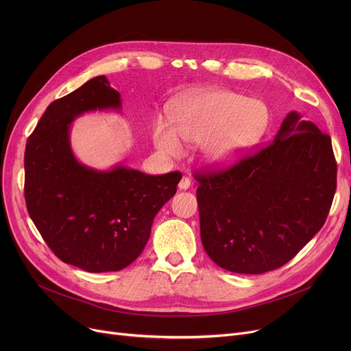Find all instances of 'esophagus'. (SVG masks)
<instances>
[{"label":"esophagus","instance_id":"34e87169","mask_svg":"<svg viewBox=\"0 0 351 351\" xmlns=\"http://www.w3.org/2000/svg\"><path fill=\"white\" fill-rule=\"evenodd\" d=\"M192 186V180L188 178V176H182L180 182H179V189L182 191H186Z\"/></svg>","mask_w":351,"mask_h":351}]
</instances>
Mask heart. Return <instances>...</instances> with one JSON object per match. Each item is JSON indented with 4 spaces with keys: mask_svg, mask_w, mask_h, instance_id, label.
Listing matches in <instances>:
<instances>
[{
    "mask_svg": "<svg viewBox=\"0 0 351 351\" xmlns=\"http://www.w3.org/2000/svg\"><path fill=\"white\" fill-rule=\"evenodd\" d=\"M168 115L172 128L162 121L152 128L156 149L178 158L183 154L179 138L202 142V154L213 165L233 160L259 141L269 125L263 102L225 89L183 95L171 102Z\"/></svg>",
    "mask_w": 351,
    "mask_h": 351,
    "instance_id": "heart-1",
    "label": "heart"
}]
</instances>
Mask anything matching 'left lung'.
Returning a JSON list of instances; mask_svg holds the SVG:
<instances>
[{"label": "left lung", "instance_id": "8db88e82", "mask_svg": "<svg viewBox=\"0 0 351 351\" xmlns=\"http://www.w3.org/2000/svg\"><path fill=\"white\" fill-rule=\"evenodd\" d=\"M195 179L208 256L229 271L262 274L291 261L323 228L337 163L331 138L293 110L271 142Z\"/></svg>", "mask_w": 351, "mask_h": 351}]
</instances>
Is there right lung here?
Returning a JSON list of instances; mask_svg holds the SVG:
<instances>
[{
    "label": "right lung",
    "instance_id": "obj_1",
    "mask_svg": "<svg viewBox=\"0 0 351 351\" xmlns=\"http://www.w3.org/2000/svg\"><path fill=\"white\" fill-rule=\"evenodd\" d=\"M97 109H121L119 92L105 75L49 104L24 156V195L35 228L58 259L90 273L118 271L136 259L154 217L182 178L122 165L102 172L80 163L69 145V125Z\"/></svg>",
    "mask_w": 351,
    "mask_h": 351
}]
</instances>
